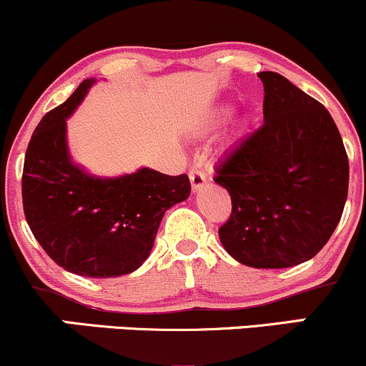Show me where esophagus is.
I'll list each match as a JSON object with an SVG mask.
<instances>
[{"label": "esophagus", "instance_id": "obj_1", "mask_svg": "<svg viewBox=\"0 0 366 366\" xmlns=\"http://www.w3.org/2000/svg\"><path fill=\"white\" fill-rule=\"evenodd\" d=\"M189 179H191V187L194 192L207 186V175L199 169H196V167H191V170H189Z\"/></svg>", "mask_w": 366, "mask_h": 366}]
</instances>
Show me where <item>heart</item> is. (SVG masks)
Returning <instances> with one entry per match:
<instances>
[{"mask_svg": "<svg viewBox=\"0 0 366 366\" xmlns=\"http://www.w3.org/2000/svg\"><path fill=\"white\" fill-rule=\"evenodd\" d=\"M230 115H232V108H230L229 104H222V107H218L212 112V115H209V122H212L213 125H220L224 124Z\"/></svg>", "mask_w": 366, "mask_h": 366, "instance_id": "heart-1", "label": "heart"}]
</instances>
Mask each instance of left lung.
<instances>
[{
	"label": "left lung",
	"mask_w": 366,
	"mask_h": 366,
	"mask_svg": "<svg viewBox=\"0 0 366 366\" xmlns=\"http://www.w3.org/2000/svg\"><path fill=\"white\" fill-rule=\"evenodd\" d=\"M262 79L263 125L217 165L232 199L218 229L225 251L253 268L312 259L342 217L350 162L330 113L275 72Z\"/></svg>",
	"instance_id": "obj_1"
}]
</instances>
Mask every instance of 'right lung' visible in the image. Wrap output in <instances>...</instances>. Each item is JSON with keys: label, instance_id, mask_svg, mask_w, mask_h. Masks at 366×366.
<instances>
[{"label": "right lung", "instance_id": "obj_1", "mask_svg": "<svg viewBox=\"0 0 366 366\" xmlns=\"http://www.w3.org/2000/svg\"><path fill=\"white\" fill-rule=\"evenodd\" d=\"M86 79L65 103L41 119L24 162V213L32 234L66 272L110 279L137 270L153 249L169 208L191 194L186 174L142 167L120 177H96L72 162L66 119L86 98Z\"/></svg>", "mask_w": 366, "mask_h": 366}]
</instances>
